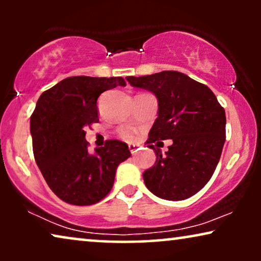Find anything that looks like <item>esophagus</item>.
Wrapping results in <instances>:
<instances>
[{
	"mask_svg": "<svg viewBox=\"0 0 261 261\" xmlns=\"http://www.w3.org/2000/svg\"><path fill=\"white\" fill-rule=\"evenodd\" d=\"M128 147H129V151H130L132 154H135V153L138 152V146H137V145L130 144L129 146H128Z\"/></svg>",
	"mask_w": 261,
	"mask_h": 261,
	"instance_id": "1",
	"label": "esophagus"
}]
</instances>
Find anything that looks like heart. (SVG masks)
<instances>
[{
	"instance_id": "1",
	"label": "heart",
	"mask_w": 261,
	"mask_h": 261,
	"mask_svg": "<svg viewBox=\"0 0 261 261\" xmlns=\"http://www.w3.org/2000/svg\"><path fill=\"white\" fill-rule=\"evenodd\" d=\"M119 134L124 140H132L134 138V132L130 128H122V129H120Z\"/></svg>"
}]
</instances>
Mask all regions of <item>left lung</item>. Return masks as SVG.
Segmentation results:
<instances>
[{"label":"left lung","mask_w":261,"mask_h":261,"mask_svg":"<svg viewBox=\"0 0 261 261\" xmlns=\"http://www.w3.org/2000/svg\"><path fill=\"white\" fill-rule=\"evenodd\" d=\"M127 81L158 98V117L146 141L156 160L144 172L146 187L167 201L191 197L210 180L221 158L226 141L223 107L206 85L178 71L129 76ZM167 138L174 144L163 156L152 144Z\"/></svg>","instance_id":"left-lung-1"}]
</instances>
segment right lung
Returning a JSON list of instances; mask_svg holds the SVG:
<instances>
[{
	"label": "right lung",
	"instance_id": "obj_1",
	"mask_svg": "<svg viewBox=\"0 0 261 261\" xmlns=\"http://www.w3.org/2000/svg\"><path fill=\"white\" fill-rule=\"evenodd\" d=\"M124 87L122 77H69L44 91L31 116L35 162L49 189L73 205H91L112 190L117 166L130 156L127 144L107 140L88 152L84 128L98 122L97 98Z\"/></svg>",
	"mask_w": 261,
	"mask_h": 261
}]
</instances>
